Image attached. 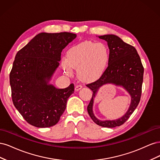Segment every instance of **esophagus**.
<instances>
[{"mask_svg": "<svg viewBox=\"0 0 160 160\" xmlns=\"http://www.w3.org/2000/svg\"><path fill=\"white\" fill-rule=\"evenodd\" d=\"M82 88V85H77L76 86H75V90L76 91H78L79 89H81Z\"/></svg>", "mask_w": 160, "mask_h": 160, "instance_id": "34e87169", "label": "esophagus"}]
</instances>
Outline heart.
<instances>
[{
  "mask_svg": "<svg viewBox=\"0 0 160 160\" xmlns=\"http://www.w3.org/2000/svg\"><path fill=\"white\" fill-rule=\"evenodd\" d=\"M109 60V50L103 43L88 41L71 47L67 58L61 59V65L65 73L71 75L73 68L81 79L89 81L102 75Z\"/></svg>",
  "mask_w": 160,
  "mask_h": 160,
  "instance_id": "1",
  "label": "heart"
}]
</instances>
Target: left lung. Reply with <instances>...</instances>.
Returning <instances> with one entry per match:
<instances>
[{
    "mask_svg": "<svg viewBox=\"0 0 160 160\" xmlns=\"http://www.w3.org/2000/svg\"><path fill=\"white\" fill-rule=\"evenodd\" d=\"M108 42L109 49L108 66L103 74L95 81L86 86L93 91L88 111L93 122L101 127L115 128L123 124L129 118L138 105L142 95L143 78V67L135 47L123 42L114 35L99 36ZM108 83L122 86L131 95V104L123 116L115 120L101 121L95 118L92 112L94 98L100 86Z\"/></svg>",
    "mask_w": 160,
    "mask_h": 160,
    "instance_id": "8db88e82",
    "label": "left lung"
}]
</instances>
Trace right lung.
<instances>
[{
    "instance_id": "obj_1",
    "label": "right lung",
    "mask_w": 160,
    "mask_h": 160,
    "mask_svg": "<svg viewBox=\"0 0 160 160\" xmlns=\"http://www.w3.org/2000/svg\"><path fill=\"white\" fill-rule=\"evenodd\" d=\"M76 37L67 32H41L17 53L10 72L12 103L33 126L57 124L74 92L73 83L57 89L49 82L59 65L62 49Z\"/></svg>"
}]
</instances>
